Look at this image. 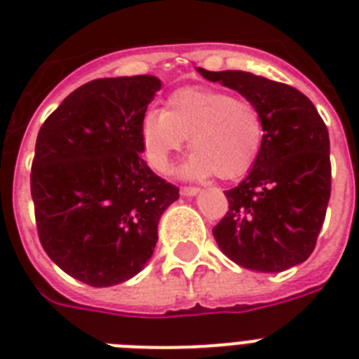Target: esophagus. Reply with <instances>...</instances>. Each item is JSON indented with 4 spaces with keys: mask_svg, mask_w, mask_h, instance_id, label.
Returning <instances> with one entry per match:
<instances>
[{
    "mask_svg": "<svg viewBox=\"0 0 359 359\" xmlns=\"http://www.w3.org/2000/svg\"><path fill=\"white\" fill-rule=\"evenodd\" d=\"M197 194H199V188H196V186H182V188H180V196L191 197L197 196Z\"/></svg>",
    "mask_w": 359,
    "mask_h": 359,
    "instance_id": "1",
    "label": "esophagus"
}]
</instances>
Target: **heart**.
I'll use <instances>...</instances> for the list:
<instances>
[{
    "label": "heart",
    "instance_id": "1",
    "mask_svg": "<svg viewBox=\"0 0 359 359\" xmlns=\"http://www.w3.org/2000/svg\"><path fill=\"white\" fill-rule=\"evenodd\" d=\"M140 137L152 168L168 173L171 158L186 140L194 151L184 163L186 177L238 179L259 158L264 123L255 104L229 93L182 87L169 95L163 111L152 109L143 117Z\"/></svg>",
    "mask_w": 359,
    "mask_h": 359
}]
</instances>
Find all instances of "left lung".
I'll return each instance as SVG.
<instances>
[{
  "label": "left lung",
  "mask_w": 359,
  "mask_h": 359,
  "mask_svg": "<svg viewBox=\"0 0 359 359\" xmlns=\"http://www.w3.org/2000/svg\"><path fill=\"white\" fill-rule=\"evenodd\" d=\"M259 108L264 123L259 158L225 191L229 210L212 229L219 250L238 266L283 272L311 255L332 191L328 128L298 89L242 70L197 69Z\"/></svg>",
  "instance_id": "8db88e82"
}]
</instances>
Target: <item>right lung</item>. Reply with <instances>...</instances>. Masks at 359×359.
<instances>
[{
	"instance_id": "1",
	"label": "right lung",
	"mask_w": 359,
	"mask_h": 359,
	"mask_svg": "<svg viewBox=\"0 0 359 359\" xmlns=\"http://www.w3.org/2000/svg\"><path fill=\"white\" fill-rule=\"evenodd\" d=\"M160 87L147 74L93 80L39 130L31 163L39 240L81 283L111 287L143 270L160 216L179 199L141 158V121Z\"/></svg>"
}]
</instances>
